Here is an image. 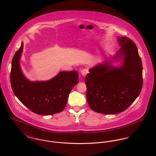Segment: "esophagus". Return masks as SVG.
Instances as JSON below:
<instances>
[{
	"label": "esophagus",
	"mask_w": 156,
	"mask_h": 156,
	"mask_svg": "<svg viewBox=\"0 0 156 156\" xmlns=\"http://www.w3.org/2000/svg\"><path fill=\"white\" fill-rule=\"evenodd\" d=\"M88 73V70L87 69H82V71H81V74H82V75L83 76H85L87 74V73Z\"/></svg>",
	"instance_id": "34e87169"
}]
</instances>
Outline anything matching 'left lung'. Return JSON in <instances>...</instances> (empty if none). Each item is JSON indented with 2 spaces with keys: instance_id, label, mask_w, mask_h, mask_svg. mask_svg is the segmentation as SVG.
<instances>
[{
  "instance_id": "left-lung-1",
  "label": "left lung",
  "mask_w": 156,
  "mask_h": 156,
  "mask_svg": "<svg viewBox=\"0 0 156 156\" xmlns=\"http://www.w3.org/2000/svg\"><path fill=\"white\" fill-rule=\"evenodd\" d=\"M121 46L114 59H122L118 68L105 62L89 69L85 77L87 99L94 111L103 114L126 110L139 96L142 88V63L137 48L127 37L118 38Z\"/></svg>"
}]
</instances>
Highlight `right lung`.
<instances>
[{"mask_svg":"<svg viewBox=\"0 0 156 156\" xmlns=\"http://www.w3.org/2000/svg\"><path fill=\"white\" fill-rule=\"evenodd\" d=\"M23 47L22 42L12 60L10 80L13 92L26 107L38 115L62 111L69 92L79 82L77 71H62L48 81L30 82L23 75L20 66Z\"/></svg>","mask_w":156,"mask_h":156,"instance_id":"right-lung-1","label":"right lung"}]
</instances>
